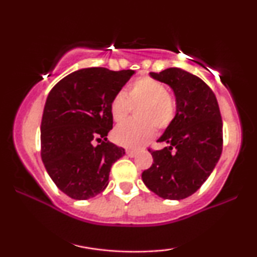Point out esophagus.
<instances>
[{
    "mask_svg": "<svg viewBox=\"0 0 257 257\" xmlns=\"http://www.w3.org/2000/svg\"><path fill=\"white\" fill-rule=\"evenodd\" d=\"M125 153L129 156V157H135V156L138 155V151H137V150L128 149V150H126V151H125Z\"/></svg>",
    "mask_w": 257,
    "mask_h": 257,
    "instance_id": "34e87169",
    "label": "esophagus"
}]
</instances>
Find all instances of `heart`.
<instances>
[{"instance_id":"heart-1","label":"heart","mask_w":257,"mask_h":257,"mask_svg":"<svg viewBox=\"0 0 257 257\" xmlns=\"http://www.w3.org/2000/svg\"><path fill=\"white\" fill-rule=\"evenodd\" d=\"M135 110V122L120 124L113 131V140L125 147H140L155 135V126L164 131L172 125L176 114V104L166 85L150 76H141L132 82L125 95L116 94L110 102V113L116 123L128 118Z\"/></svg>"}]
</instances>
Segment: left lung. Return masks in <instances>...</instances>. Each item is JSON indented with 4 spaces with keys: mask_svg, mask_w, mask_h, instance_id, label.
<instances>
[{
    "mask_svg": "<svg viewBox=\"0 0 257 257\" xmlns=\"http://www.w3.org/2000/svg\"><path fill=\"white\" fill-rule=\"evenodd\" d=\"M172 88L176 114L151 151L153 163L141 175L150 191L163 199L190 197L213 173L222 152V119L213 90L199 77L178 67L150 72Z\"/></svg>",
    "mask_w": 257,
    "mask_h": 257,
    "instance_id": "obj_1",
    "label": "left lung"
}]
</instances>
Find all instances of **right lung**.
<instances>
[{
    "mask_svg": "<svg viewBox=\"0 0 257 257\" xmlns=\"http://www.w3.org/2000/svg\"><path fill=\"white\" fill-rule=\"evenodd\" d=\"M134 73L88 67L67 75L49 91L41 123V157L66 196L89 199L108 185L112 164L125 153L106 138L113 124L110 102Z\"/></svg>",
    "mask_w": 257,
    "mask_h": 257,
    "instance_id": "obj_1",
    "label": "right lung"
}]
</instances>
